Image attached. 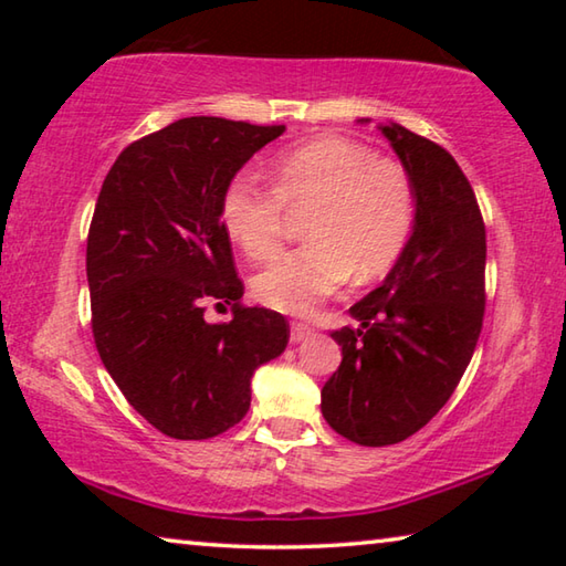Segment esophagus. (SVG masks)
Returning <instances> with one entry per match:
<instances>
[{
	"instance_id": "esophagus-1",
	"label": "esophagus",
	"mask_w": 566,
	"mask_h": 566,
	"mask_svg": "<svg viewBox=\"0 0 566 566\" xmlns=\"http://www.w3.org/2000/svg\"><path fill=\"white\" fill-rule=\"evenodd\" d=\"M312 334H314V329L310 327V324L294 322V324H292V332H290V339H292L294 344H300V342H304V339H310Z\"/></svg>"
}]
</instances>
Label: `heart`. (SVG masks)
Wrapping results in <instances>:
<instances>
[{
    "instance_id": "1",
    "label": "heart",
    "mask_w": 566,
    "mask_h": 566,
    "mask_svg": "<svg viewBox=\"0 0 566 566\" xmlns=\"http://www.w3.org/2000/svg\"><path fill=\"white\" fill-rule=\"evenodd\" d=\"M274 187L237 175L222 195V227L249 260L280 244L286 207L312 209L310 244L276 254L256 274V300L276 312L306 314L337 292L385 274L415 222V187L399 161L344 137H319L282 151L270 165Z\"/></svg>"
}]
</instances>
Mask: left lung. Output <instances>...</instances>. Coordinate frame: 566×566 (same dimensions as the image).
I'll use <instances>...</instances> for the list:
<instances>
[{"mask_svg": "<svg viewBox=\"0 0 566 566\" xmlns=\"http://www.w3.org/2000/svg\"><path fill=\"white\" fill-rule=\"evenodd\" d=\"M379 132L415 187V222L385 282L349 306L359 327L332 332L342 364L322 387L327 424L364 447L405 442L447 405L484 317L486 232L464 171L397 122Z\"/></svg>", "mask_w": 566, "mask_h": 566, "instance_id": "left-lung-1", "label": "left lung"}]
</instances>
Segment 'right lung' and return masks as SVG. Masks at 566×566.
Segmentation results:
<instances>
[{
  "instance_id": "obj_1",
  "label": "right lung",
  "mask_w": 566,
  "mask_h": 566,
  "mask_svg": "<svg viewBox=\"0 0 566 566\" xmlns=\"http://www.w3.org/2000/svg\"><path fill=\"white\" fill-rule=\"evenodd\" d=\"M286 127L187 117L114 161L87 239L92 332L129 405L171 439H209L247 415L252 377L290 342L280 312L242 306L222 195ZM233 304L207 323L203 304Z\"/></svg>"
}]
</instances>
